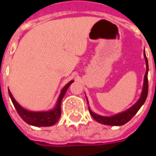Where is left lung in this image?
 <instances>
[{"mask_svg": "<svg viewBox=\"0 0 156 156\" xmlns=\"http://www.w3.org/2000/svg\"><path fill=\"white\" fill-rule=\"evenodd\" d=\"M144 57L145 58V63H146V72L144 74V85H143V89L141 93L140 98H139L135 104L132 107L125 110V111L117 114L114 116L107 117V116H102L95 114L89 108V113L92 115V117L95 120L100 123V124H106V125H112V126H120L123 124H126L127 122L130 120L132 118L134 117L135 114L139 111V109L141 108V106L144 105V103L146 100L148 95V71H149V65H148V60L145 52L144 51Z\"/></svg>", "mask_w": 156, "mask_h": 156, "instance_id": "8db88e82", "label": "left lung"}]
</instances>
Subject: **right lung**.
Wrapping results in <instances>:
<instances>
[{
  "instance_id": "add662e5",
  "label": "right lung",
  "mask_w": 156,
  "mask_h": 156,
  "mask_svg": "<svg viewBox=\"0 0 156 156\" xmlns=\"http://www.w3.org/2000/svg\"><path fill=\"white\" fill-rule=\"evenodd\" d=\"M73 80L70 81L68 83L65 85L63 88L62 89L61 94L59 95L58 98L57 105L55 108L51 110L45 112H32L27 110L24 108H22L21 105H19L17 102L16 101L15 98H13L12 93L10 92L8 88L9 96L12 99L13 105L15 107L16 110L18 113L20 117L22 118L26 123L28 124L33 125V126H37V127H47V126H51L55 124L59 119L61 116V103L62 100V98L64 97L66 91L68 88V87L73 83Z\"/></svg>"
}]
</instances>
